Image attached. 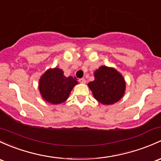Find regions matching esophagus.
<instances>
[{"instance_id":"34e87169","label":"esophagus","mask_w":161,"mask_h":161,"mask_svg":"<svg viewBox=\"0 0 161 161\" xmlns=\"http://www.w3.org/2000/svg\"><path fill=\"white\" fill-rule=\"evenodd\" d=\"M79 82L81 83V84H85L86 80L84 78H80V79H79Z\"/></svg>"}]
</instances>
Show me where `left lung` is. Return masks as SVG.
<instances>
[{"label":"left lung","mask_w":161,"mask_h":161,"mask_svg":"<svg viewBox=\"0 0 161 161\" xmlns=\"http://www.w3.org/2000/svg\"><path fill=\"white\" fill-rule=\"evenodd\" d=\"M94 80L88 83L93 96L102 104L117 103L124 96L126 82L120 72L114 67H100L94 73Z\"/></svg>","instance_id":"obj_1"}]
</instances>
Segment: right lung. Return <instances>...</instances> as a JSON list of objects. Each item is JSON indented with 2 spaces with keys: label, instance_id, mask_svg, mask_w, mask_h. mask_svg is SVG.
Returning a JSON list of instances; mask_svg holds the SVG:
<instances>
[{
  "label": "right lung",
  "instance_id": "obj_1",
  "mask_svg": "<svg viewBox=\"0 0 161 161\" xmlns=\"http://www.w3.org/2000/svg\"><path fill=\"white\" fill-rule=\"evenodd\" d=\"M78 84L73 77H65L58 67L49 68L39 80L40 94L44 101L52 104L66 101L74 86Z\"/></svg>",
  "mask_w": 161,
  "mask_h": 161
}]
</instances>
